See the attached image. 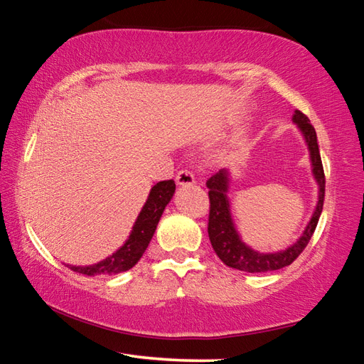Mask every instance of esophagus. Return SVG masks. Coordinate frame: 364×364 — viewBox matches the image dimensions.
<instances>
[{"label":"esophagus","mask_w":364,"mask_h":364,"mask_svg":"<svg viewBox=\"0 0 364 364\" xmlns=\"http://www.w3.org/2000/svg\"><path fill=\"white\" fill-rule=\"evenodd\" d=\"M194 183H196V178L193 175V171H189V170L178 171V175H176L178 186H193Z\"/></svg>","instance_id":"obj_1"}]
</instances>
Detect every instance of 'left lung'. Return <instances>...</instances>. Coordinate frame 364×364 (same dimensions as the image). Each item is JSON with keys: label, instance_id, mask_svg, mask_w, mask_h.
Here are the masks:
<instances>
[{"label": "left lung", "instance_id": "8db88e82", "mask_svg": "<svg viewBox=\"0 0 364 364\" xmlns=\"http://www.w3.org/2000/svg\"><path fill=\"white\" fill-rule=\"evenodd\" d=\"M292 122L297 125L305 139V144L310 152L311 173L318 184V202L315 210L311 213V218L308 221L301 236L292 245H289L284 250L278 252H258L249 247L242 241L239 234L236 223H234L231 215L230 199H228V191H230V171L221 168L218 173L208 178L207 188L208 197H210V215H208V237H210L212 247L215 254L220 257L226 267L247 271V273H264V271L281 269L291 264L297 258L315 232L318 225L319 215L323 212L324 204V170L319 156V147L316 139V132L308 120L305 114L300 110H295L292 115Z\"/></svg>", "mask_w": 364, "mask_h": 364}]
</instances>
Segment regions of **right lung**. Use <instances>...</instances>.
Wrapping results in <instances>:
<instances>
[{"label":"right lung","instance_id":"1","mask_svg":"<svg viewBox=\"0 0 364 364\" xmlns=\"http://www.w3.org/2000/svg\"><path fill=\"white\" fill-rule=\"evenodd\" d=\"M175 188L173 180L159 181L157 184H154L136 221H134L130 236L112 255L106 257L104 260L95 264H88V267H77V264H67V267L75 271V273L86 276H110L133 268L139 262V258L143 257L147 245H149L159 225V220L175 194Z\"/></svg>","mask_w":364,"mask_h":364}]
</instances>
